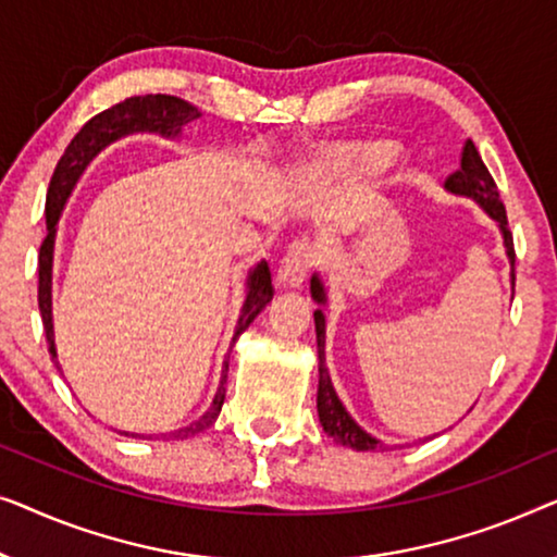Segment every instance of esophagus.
<instances>
[{
    "label": "esophagus",
    "instance_id": "34e87169",
    "mask_svg": "<svg viewBox=\"0 0 557 557\" xmlns=\"http://www.w3.org/2000/svg\"><path fill=\"white\" fill-rule=\"evenodd\" d=\"M318 247L310 239H297L282 257L277 270V285L282 289H297L308 277V272L318 264Z\"/></svg>",
    "mask_w": 557,
    "mask_h": 557
}]
</instances>
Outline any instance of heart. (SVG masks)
Returning a JSON list of instances; mask_svg holds the SVG:
<instances>
[{"mask_svg": "<svg viewBox=\"0 0 557 557\" xmlns=\"http://www.w3.org/2000/svg\"><path fill=\"white\" fill-rule=\"evenodd\" d=\"M391 159V146L388 144H358L346 146L333 151V166L335 169H358V171H371L381 169L383 163Z\"/></svg>", "mask_w": 557, "mask_h": 557, "instance_id": "1", "label": "heart"}]
</instances>
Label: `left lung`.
I'll return each instance as SVG.
<instances>
[{
    "label": "left lung",
    "instance_id": "8db88e82",
    "mask_svg": "<svg viewBox=\"0 0 557 557\" xmlns=\"http://www.w3.org/2000/svg\"><path fill=\"white\" fill-rule=\"evenodd\" d=\"M444 189L449 194H457V197L474 199L492 219H495L499 232H503L507 257H510V264H512V287H515V245H512L510 226H507L505 203L499 201L495 178H492L487 166H484L482 156H480V151H476V146L472 144V140H467L465 148H461V166L454 171L449 178H446ZM310 295L318 305H325V287H323V280H320L318 275H312V280H310ZM315 335H318V373H320L318 417H320V424H323V432L327 436H333V442L350 446V449H356V451L383 449V444L379 442V438L363 432V429L356 424L354 417L346 411V406L341 404L338 394H335V388L331 383V373H327V366H325V315H323V310H315Z\"/></svg>",
    "mask_w": 557,
    "mask_h": 557
}]
</instances>
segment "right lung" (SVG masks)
<instances>
[{
  "instance_id": "add662e5",
  "label": "right lung",
  "mask_w": 557,
  "mask_h": 557,
  "mask_svg": "<svg viewBox=\"0 0 557 557\" xmlns=\"http://www.w3.org/2000/svg\"><path fill=\"white\" fill-rule=\"evenodd\" d=\"M199 115L201 113L197 108L176 96H161V92L159 96H136V98H125L123 103H115L113 108H108V111L92 115V119L75 133V138L70 140L65 153H62L58 166H54L50 189H47V201H45L47 237L40 247V287H37V300H40V315H42V325L47 335V346H50V356L54 358V363H58V350H54V333H52L54 234H58L60 214L62 209H65L70 194L75 189L77 178L83 176V171L88 169V163L96 159L103 148L115 144V140L133 136V133H159L163 138H176L184 125L197 121ZM272 295H275V289H272V275H270L268 262L262 260L257 262L247 275V297H245V305H242L237 331H234L232 343L247 331L249 323H252L264 308H268ZM226 371H230V360H224L222 381H219L214 401H211L207 413L199 417L197 421H191L189 426L174 432V438H189L214 424L224 404ZM131 436H138V434H131Z\"/></svg>"
}]
</instances>
